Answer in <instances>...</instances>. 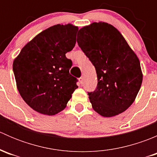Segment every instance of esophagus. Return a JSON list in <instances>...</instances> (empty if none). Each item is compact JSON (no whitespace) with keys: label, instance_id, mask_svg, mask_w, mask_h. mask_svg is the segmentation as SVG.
Returning a JSON list of instances; mask_svg holds the SVG:
<instances>
[{"label":"esophagus","instance_id":"1","mask_svg":"<svg viewBox=\"0 0 157 157\" xmlns=\"http://www.w3.org/2000/svg\"><path fill=\"white\" fill-rule=\"evenodd\" d=\"M79 81H80V83L82 84V83H83V77H80V78H79Z\"/></svg>","mask_w":157,"mask_h":157}]
</instances>
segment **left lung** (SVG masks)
Here are the masks:
<instances>
[{
	"instance_id": "8db88e82",
	"label": "left lung",
	"mask_w": 157,
	"mask_h": 157,
	"mask_svg": "<svg viewBox=\"0 0 157 157\" xmlns=\"http://www.w3.org/2000/svg\"><path fill=\"white\" fill-rule=\"evenodd\" d=\"M77 42L97 74L96 90L88 92L93 109L104 117L124 112L134 102L143 80L137 55L118 29L103 22L80 29Z\"/></svg>"
}]
</instances>
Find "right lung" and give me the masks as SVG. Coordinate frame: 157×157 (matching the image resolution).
<instances>
[{"label": "right lung", "mask_w": 157, "mask_h": 157, "mask_svg": "<svg viewBox=\"0 0 157 157\" xmlns=\"http://www.w3.org/2000/svg\"><path fill=\"white\" fill-rule=\"evenodd\" d=\"M77 26L55 25L26 44L14 60L13 71L23 100L36 112L53 115L62 111L77 86L65 54L76 44Z\"/></svg>", "instance_id": "right-lung-1"}]
</instances>
